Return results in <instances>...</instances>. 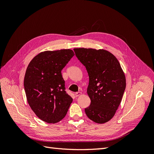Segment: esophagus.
Instances as JSON below:
<instances>
[{
  "label": "esophagus",
  "mask_w": 154,
  "mask_h": 154,
  "mask_svg": "<svg viewBox=\"0 0 154 154\" xmlns=\"http://www.w3.org/2000/svg\"><path fill=\"white\" fill-rule=\"evenodd\" d=\"M82 94V92H77L75 93V96L76 97H78L79 96H80Z\"/></svg>",
  "instance_id": "34e87169"
}]
</instances>
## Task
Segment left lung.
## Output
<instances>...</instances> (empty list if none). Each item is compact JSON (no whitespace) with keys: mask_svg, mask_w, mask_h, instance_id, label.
Instances as JSON below:
<instances>
[{"mask_svg":"<svg viewBox=\"0 0 154 154\" xmlns=\"http://www.w3.org/2000/svg\"><path fill=\"white\" fill-rule=\"evenodd\" d=\"M89 77L87 92L91 103L85 109L87 117L103 124L114 117L126 88V78L118 59L108 51L74 49Z\"/></svg>","mask_w":154,"mask_h":154,"instance_id":"1","label":"left lung"}]
</instances>
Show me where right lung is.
Masks as SVG:
<instances>
[{
    "instance_id": "1",
    "label": "right lung",
    "mask_w": 154,
    "mask_h": 154,
    "mask_svg": "<svg viewBox=\"0 0 154 154\" xmlns=\"http://www.w3.org/2000/svg\"><path fill=\"white\" fill-rule=\"evenodd\" d=\"M74 55L71 49L44 51L27 67L24 85L27 102L37 117L46 123L61 121L72 103L61 71Z\"/></svg>"
}]
</instances>
